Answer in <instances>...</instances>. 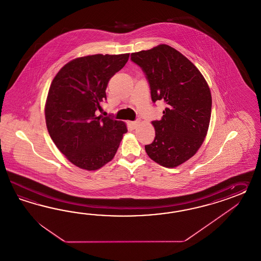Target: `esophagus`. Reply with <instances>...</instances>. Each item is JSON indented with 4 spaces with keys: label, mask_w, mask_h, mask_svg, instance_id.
Segmentation results:
<instances>
[{
    "label": "esophagus",
    "mask_w": 261,
    "mask_h": 261,
    "mask_svg": "<svg viewBox=\"0 0 261 261\" xmlns=\"http://www.w3.org/2000/svg\"><path fill=\"white\" fill-rule=\"evenodd\" d=\"M138 124H139V122H138V121H130V122H129V125H130V127H131L132 129L137 128Z\"/></svg>",
    "instance_id": "obj_1"
}]
</instances>
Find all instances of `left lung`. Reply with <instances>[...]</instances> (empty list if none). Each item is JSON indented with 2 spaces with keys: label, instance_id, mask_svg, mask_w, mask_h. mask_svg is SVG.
Returning a JSON list of instances; mask_svg holds the SVG:
<instances>
[{
  "label": "left lung",
  "instance_id": "1",
  "mask_svg": "<svg viewBox=\"0 0 261 261\" xmlns=\"http://www.w3.org/2000/svg\"><path fill=\"white\" fill-rule=\"evenodd\" d=\"M146 75L151 98L166 108L154 120V141L145 145L151 160L174 168L188 161L201 146L211 119L212 96L204 77L195 64L167 44L131 54Z\"/></svg>",
  "mask_w": 261,
  "mask_h": 261
}]
</instances>
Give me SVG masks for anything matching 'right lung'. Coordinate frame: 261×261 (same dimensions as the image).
I'll return each instance as SVG.
<instances>
[{
    "mask_svg": "<svg viewBox=\"0 0 261 261\" xmlns=\"http://www.w3.org/2000/svg\"><path fill=\"white\" fill-rule=\"evenodd\" d=\"M129 59L90 55L70 61L53 79L45 102V122L58 149L82 169L98 170L110 162L127 132L123 121L96 116L106 99L111 77Z\"/></svg>",
    "mask_w": 261,
    "mask_h": 261,
    "instance_id": "obj_1",
    "label": "right lung"
}]
</instances>
